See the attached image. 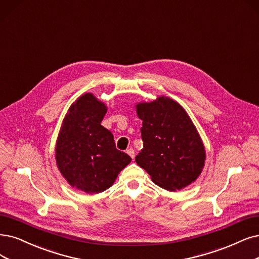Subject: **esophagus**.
I'll list each match as a JSON object with an SVG mask.
<instances>
[{
  "instance_id": "obj_1",
  "label": "esophagus",
  "mask_w": 259,
  "mask_h": 259,
  "mask_svg": "<svg viewBox=\"0 0 259 259\" xmlns=\"http://www.w3.org/2000/svg\"><path fill=\"white\" fill-rule=\"evenodd\" d=\"M127 154L133 159V158H135V150H133V148H129V149H127Z\"/></svg>"
}]
</instances>
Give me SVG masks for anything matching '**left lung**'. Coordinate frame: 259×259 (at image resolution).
Returning <instances> with one entry per match:
<instances>
[{
	"label": "left lung",
	"mask_w": 259,
	"mask_h": 259,
	"mask_svg": "<svg viewBox=\"0 0 259 259\" xmlns=\"http://www.w3.org/2000/svg\"><path fill=\"white\" fill-rule=\"evenodd\" d=\"M144 146L136 162L154 183L168 191L194 183L205 164V147L194 123L179 103L161 96L137 105Z\"/></svg>",
	"instance_id": "1"
}]
</instances>
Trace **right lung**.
I'll use <instances>...</instances> for the list:
<instances>
[{
    "instance_id": "obj_1",
    "label": "right lung",
    "mask_w": 259,
    "mask_h": 259,
    "mask_svg": "<svg viewBox=\"0 0 259 259\" xmlns=\"http://www.w3.org/2000/svg\"><path fill=\"white\" fill-rule=\"evenodd\" d=\"M107 105L91 93L76 99L67 112L56 141V164L68 184L86 193L109 189L131 158L115 146L101 126Z\"/></svg>"
}]
</instances>
